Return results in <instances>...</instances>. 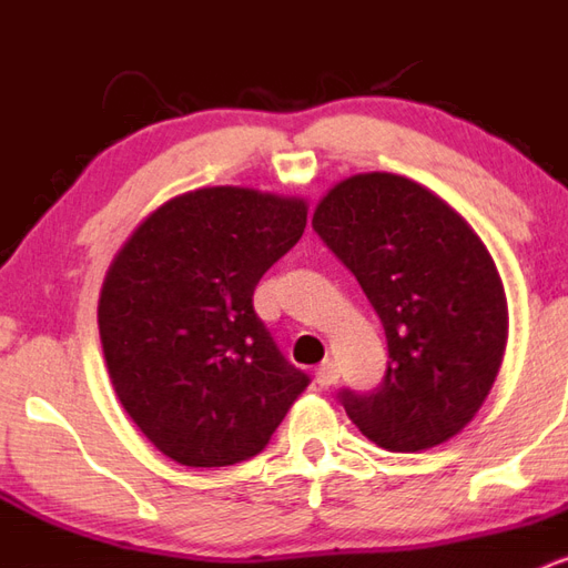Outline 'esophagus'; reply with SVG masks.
<instances>
[{"mask_svg": "<svg viewBox=\"0 0 568 568\" xmlns=\"http://www.w3.org/2000/svg\"><path fill=\"white\" fill-rule=\"evenodd\" d=\"M315 382L321 384V387H331V384L338 382V366L334 361H323L321 366L315 371Z\"/></svg>", "mask_w": 568, "mask_h": 568, "instance_id": "1", "label": "esophagus"}]
</instances>
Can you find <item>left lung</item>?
Here are the masks:
<instances>
[{"label":"left lung","mask_w":568,"mask_h":568,"mask_svg":"<svg viewBox=\"0 0 568 568\" xmlns=\"http://www.w3.org/2000/svg\"><path fill=\"white\" fill-rule=\"evenodd\" d=\"M312 230L357 277L387 336L374 393L342 389L361 433L389 452H425L484 406L507 344V298L484 240L427 186L357 173L317 202Z\"/></svg>","instance_id":"8db88e82"}]
</instances>
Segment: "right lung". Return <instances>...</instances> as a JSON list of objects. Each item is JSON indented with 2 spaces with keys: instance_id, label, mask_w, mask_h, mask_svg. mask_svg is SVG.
<instances>
[{
  "instance_id": "1",
  "label": "right lung",
  "mask_w": 568,
  "mask_h": 568,
  "mask_svg": "<svg viewBox=\"0 0 568 568\" xmlns=\"http://www.w3.org/2000/svg\"><path fill=\"white\" fill-rule=\"evenodd\" d=\"M304 226L302 197L202 186L143 219L109 266L98 331L114 393L179 465L264 452L310 384L253 310L258 280Z\"/></svg>"
}]
</instances>
